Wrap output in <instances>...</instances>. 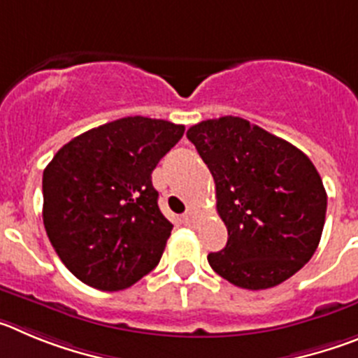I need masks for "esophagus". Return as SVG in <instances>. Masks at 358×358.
I'll use <instances>...</instances> for the list:
<instances>
[{"instance_id":"1","label":"esophagus","mask_w":358,"mask_h":358,"mask_svg":"<svg viewBox=\"0 0 358 358\" xmlns=\"http://www.w3.org/2000/svg\"><path fill=\"white\" fill-rule=\"evenodd\" d=\"M182 221L185 227H192V224H194V214H192V212H185L182 217Z\"/></svg>"}]
</instances>
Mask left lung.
<instances>
[{
	"label": "left lung",
	"mask_w": 358,
	"mask_h": 358,
	"mask_svg": "<svg viewBox=\"0 0 358 358\" xmlns=\"http://www.w3.org/2000/svg\"><path fill=\"white\" fill-rule=\"evenodd\" d=\"M215 182L228 243L208 264L237 287L260 291L291 278L314 255L327 191L303 151L234 115L187 130Z\"/></svg>",
	"instance_id": "obj_1"
}]
</instances>
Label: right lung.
Listing matches in <instances>:
<instances>
[{
    "label": "right lung",
    "mask_w": 358,
    "mask_h": 358,
    "mask_svg": "<svg viewBox=\"0 0 358 358\" xmlns=\"http://www.w3.org/2000/svg\"><path fill=\"white\" fill-rule=\"evenodd\" d=\"M183 124L123 117L60 148L43 175V219L64 266L99 291H123L160 262L173 224L151 173Z\"/></svg>",
    "instance_id": "1"
}]
</instances>
